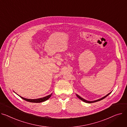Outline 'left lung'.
Wrapping results in <instances>:
<instances>
[{
  "instance_id": "1",
  "label": "left lung",
  "mask_w": 127,
  "mask_h": 127,
  "mask_svg": "<svg viewBox=\"0 0 127 127\" xmlns=\"http://www.w3.org/2000/svg\"><path fill=\"white\" fill-rule=\"evenodd\" d=\"M111 93H109L108 94H107V95H106L105 96H104V97H103L102 98H100V99H98V100H94V101H88V100H85V99H84V98H83L82 97H81L80 96H79V95H77V96L78 97V98H79L80 100H83V101H85V102H87V103H93V102H97V101H100V100H102V99H104L105 98H106L107 96H108Z\"/></svg>"
}]
</instances>
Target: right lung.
Segmentation results:
<instances>
[{
    "label": "right lung",
    "instance_id": "1",
    "mask_svg": "<svg viewBox=\"0 0 127 127\" xmlns=\"http://www.w3.org/2000/svg\"><path fill=\"white\" fill-rule=\"evenodd\" d=\"M52 95V94L48 95V96H47L46 97H42V98H38V99H27V98H24L22 97H21L20 96V97L23 99L27 101H29V102H36V103H39V102H43V101H46L47 100H48L50 97Z\"/></svg>",
    "mask_w": 127,
    "mask_h": 127
}]
</instances>
